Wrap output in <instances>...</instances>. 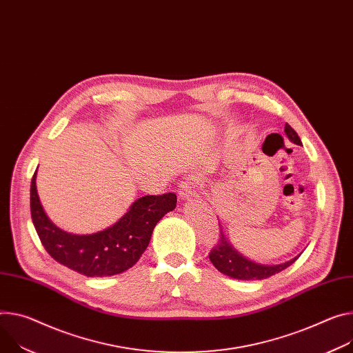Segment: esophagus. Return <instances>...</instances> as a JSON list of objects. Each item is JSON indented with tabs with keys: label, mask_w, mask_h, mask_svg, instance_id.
I'll return each instance as SVG.
<instances>
[{
	"label": "esophagus",
	"mask_w": 353,
	"mask_h": 353,
	"mask_svg": "<svg viewBox=\"0 0 353 353\" xmlns=\"http://www.w3.org/2000/svg\"><path fill=\"white\" fill-rule=\"evenodd\" d=\"M194 187H196V181L193 179H185L181 180L179 183V194L181 199H188L191 196H196L194 193Z\"/></svg>",
	"instance_id": "34e87169"
}]
</instances>
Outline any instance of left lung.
Here are the masks:
<instances>
[{"mask_svg": "<svg viewBox=\"0 0 353 353\" xmlns=\"http://www.w3.org/2000/svg\"><path fill=\"white\" fill-rule=\"evenodd\" d=\"M284 132L292 142L301 145V141L297 135V132L293 130V128L285 123L284 126ZM219 238L218 242L215 243V246H212L211 252L208 253L210 261L212 262V265L223 274H227L230 277L234 279H239V280H262V279H268L284 269H287L290 265H293L297 259L294 258L290 262H285L283 265H276V266H263V265H258L253 263L250 261H248L246 258H243L242 254H239L227 241L225 235H223L222 230L219 231Z\"/></svg>", "mask_w": 353, "mask_h": 353, "instance_id": "8db88e82", "label": "left lung"}]
</instances>
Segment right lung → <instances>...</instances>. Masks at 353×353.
Segmentation results:
<instances>
[{
	"instance_id": "add662e5",
	"label": "right lung",
	"mask_w": 353,
	"mask_h": 353,
	"mask_svg": "<svg viewBox=\"0 0 353 353\" xmlns=\"http://www.w3.org/2000/svg\"><path fill=\"white\" fill-rule=\"evenodd\" d=\"M177 196H145L137 200L112 227L92 235L59 230L45 214L37 191V172L30 181V215L39 239L60 265L87 277H104L132 268L149 245L153 228L176 208Z\"/></svg>"
}]
</instances>
